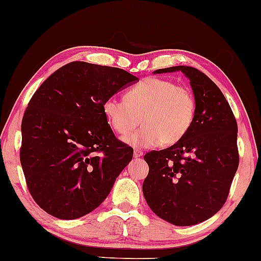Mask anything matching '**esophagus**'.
<instances>
[{
  "label": "esophagus",
  "mask_w": 261,
  "mask_h": 261,
  "mask_svg": "<svg viewBox=\"0 0 261 261\" xmlns=\"http://www.w3.org/2000/svg\"><path fill=\"white\" fill-rule=\"evenodd\" d=\"M133 155H134V158L141 157V155H143V151H140V150H134Z\"/></svg>",
  "instance_id": "1"
}]
</instances>
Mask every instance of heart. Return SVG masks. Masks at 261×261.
I'll list each match as a JSON object with an SVG mask.
<instances>
[{
    "label": "heart",
    "mask_w": 261,
    "mask_h": 261,
    "mask_svg": "<svg viewBox=\"0 0 261 261\" xmlns=\"http://www.w3.org/2000/svg\"><path fill=\"white\" fill-rule=\"evenodd\" d=\"M103 114L115 133L124 137L139 122L144 127L124 139L133 147L174 145L191 129L197 114L192 91L170 80L147 77L126 92V98L109 97Z\"/></svg>",
    "instance_id": "b5f03b06"
}]
</instances>
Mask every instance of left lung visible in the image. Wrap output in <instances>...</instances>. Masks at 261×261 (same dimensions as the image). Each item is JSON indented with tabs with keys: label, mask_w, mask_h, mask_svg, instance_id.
I'll return each instance as SVG.
<instances>
[{
	"label": "left lung",
	"mask_w": 261,
	"mask_h": 261,
	"mask_svg": "<svg viewBox=\"0 0 261 261\" xmlns=\"http://www.w3.org/2000/svg\"><path fill=\"white\" fill-rule=\"evenodd\" d=\"M176 70L191 83L195 120L178 143L144 155L150 170L143 192L158 217L188 226L216 215L228 198L239 167L238 123L224 94L200 70L176 66L153 73Z\"/></svg>",
	"instance_id": "8db88e82"
}]
</instances>
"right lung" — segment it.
I'll return each instance as SVG.
<instances>
[{"label": "right lung", "instance_id": "1", "mask_svg": "<svg viewBox=\"0 0 261 261\" xmlns=\"http://www.w3.org/2000/svg\"><path fill=\"white\" fill-rule=\"evenodd\" d=\"M137 81L123 69L75 61L32 96L22 117L20 162L32 198L49 215L80 218L109 195L133 148L116 139L101 107Z\"/></svg>", "mask_w": 261, "mask_h": 261}]
</instances>
